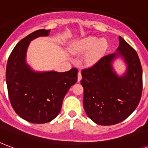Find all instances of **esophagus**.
<instances>
[{"instance_id": "1", "label": "esophagus", "mask_w": 148, "mask_h": 148, "mask_svg": "<svg viewBox=\"0 0 148 148\" xmlns=\"http://www.w3.org/2000/svg\"><path fill=\"white\" fill-rule=\"evenodd\" d=\"M82 79V73L81 72H78L77 74V82H81V80Z\"/></svg>"}]
</instances>
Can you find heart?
<instances>
[{
	"label": "heart",
	"mask_w": 148,
	"mask_h": 148,
	"mask_svg": "<svg viewBox=\"0 0 148 148\" xmlns=\"http://www.w3.org/2000/svg\"><path fill=\"white\" fill-rule=\"evenodd\" d=\"M108 48V43L104 38L88 36L75 41L71 45L70 52L74 55L87 54L85 62L88 65H93L104 54Z\"/></svg>",
	"instance_id": "heart-1"
}]
</instances>
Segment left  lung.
Returning <instances> with one entry per match:
<instances>
[{
    "label": "left lung",
    "instance_id": "left-lung-1",
    "mask_svg": "<svg viewBox=\"0 0 148 148\" xmlns=\"http://www.w3.org/2000/svg\"><path fill=\"white\" fill-rule=\"evenodd\" d=\"M119 39L116 52L82 71L85 112L92 121L101 125L124 121L137 108L142 94L143 73L138 55L121 37ZM118 58L126 66L121 75L113 66Z\"/></svg>",
    "mask_w": 148,
    "mask_h": 148
}]
</instances>
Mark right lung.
<instances>
[{"instance_id":"add662e5","label":"right lung","mask_w":148,"mask_h":148,"mask_svg":"<svg viewBox=\"0 0 148 148\" xmlns=\"http://www.w3.org/2000/svg\"><path fill=\"white\" fill-rule=\"evenodd\" d=\"M51 29H38L22 39L10 55L6 67L8 92L13 109L24 120L49 122L59 114L64 96L77 80V70L66 72L34 71L27 62L33 40L47 37Z\"/></svg>"}]
</instances>
